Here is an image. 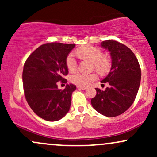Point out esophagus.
I'll return each mask as SVG.
<instances>
[{
	"mask_svg": "<svg viewBox=\"0 0 157 157\" xmlns=\"http://www.w3.org/2000/svg\"><path fill=\"white\" fill-rule=\"evenodd\" d=\"M77 89H82V90H86L87 88L85 87V86H77Z\"/></svg>",
	"mask_w": 157,
	"mask_h": 157,
	"instance_id": "34e87169",
	"label": "esophagus"
}]
</instances>
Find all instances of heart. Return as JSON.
Segmentation results:
<instances>
[{"mask_svg":"<svg viewBox=\"0 0 157 157\" xmlns=\"http://www.w3.org/2000/svg\"><path fill=\"white\" fill-rule=\"evenodd\" d=\"M76 54L80 58L88 60L92 62L93 67L100 74H105L109 71L110 68V60L107 56L103 55L102 51L98 48L86 45L77 50ZM66 66L68 70L71 72L75 71L77 68V61L74 54H69L66 57ZM95 73L83 74L77 72L71 77V80L73 83L79 86H86L97 79Z\"/></svg>","mask_w":157,"mask_h":157,"instance_id":"b5f03b06","label":"heart"}]
</instances>
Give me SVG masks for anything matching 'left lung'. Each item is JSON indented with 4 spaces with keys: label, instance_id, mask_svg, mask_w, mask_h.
Returning a JSON list of instances; mask_svg holds the SVG:
<instances>
[{
    "label": "left lung",
    "instance_id": "1",
    "mask_svg": "<svg viewBox=\"0 0 157 157\" xmlns=\"http://www.w3.org/2000/svg\"><path fill=\"white\" fill-rule=\"evenodd\" d=\"M101 47L110 52L111 67L101 81L109 84L105 91L96 88L97 94L91 99L93 108L105 117H113L127 111L134 102L141 80V69L133 52L115 40H105Z\"/></svg>",
    "mask_w": 157,
    "mask_h": 157
}]
</instances>
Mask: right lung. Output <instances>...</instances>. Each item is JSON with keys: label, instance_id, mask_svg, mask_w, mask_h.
Returning a JSON list of instances; mask_svg holds the SVG:
<instances>
[{"label": "right lung", "instance_id": "1", "mask_svg": "<svg viewBox=\"0 0 157 157\" xmlns=\"http://www.w3.org/2000/svg\"><path fill=\"white\" fill-rule=\"evenodd\" d=\"M75 44L49 43L40 46L27 58L23 66V84L29 105L37 116L57 121L68 112L76 86L58 89L57 82H67L66 57Z\"/></svg>", "mask_w": 157, "mask_h": 157}]
</instances>
